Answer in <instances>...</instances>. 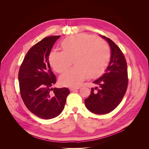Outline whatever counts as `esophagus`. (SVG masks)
<instances>
[{
  "label": "esophagus",
  "instance_id": "esophagus-1",
  "mask_svg": "<svg viewBox=\"0 0 149 149\" xmlns=\"http://www.w3.org/2000/svg\"><path fill=\"white\" fill-rule=\"evenodd\" d=\"M79 89V87H77V88H70V91H75V90H77V89Z\"/></svg>",
  "mask_w": 149,
  "mask_h": 149
}]
</instances>
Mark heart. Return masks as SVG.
I'll return each mask as SVG.
<instances>
[{
  "instance_id": "heart-1",
  "label": "heart",
  "mask_w": 149,
  "mask_h": 149,
  "mask_svg": "<svg viewBox=\"0 0 149 149\" xmlns=\"http://www.w3.org/2000/svg\"><path fill=\"white\" fill-rule=\"evenodd\" d=\"M60 47L62 52H51L48 60L52 68L61 73L68 68L73 60L75 66L60 78L61 84L64 86H78L88 76L97 77L103 73L110 61L109 44L105 40L91 35L70 36L63 40Z\"/></svg>"
}]
</instances>
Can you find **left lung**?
Segmentation results:
<instances>
[{
	"instance_id": "left-lung-1",
	"label": "left lung",
	"mask_w": 149,
	"mask_h": 149,
	"mask_svg": "<svg viewBox=\"0 0 149 149\" xmlns=\"http://www.w3.org/2000/svg\"><path fill=\"white\" fill-rule=\"evenodd\" d=\"M102 37L109 43L111 57L106 73L93 83L98 87L91 89L84 102L87 109L94 114L109 113L123 100L128 86L127 66L124 54L109 38Z\"/></svg>"
}]
</instances>
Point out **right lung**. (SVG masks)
I'll return each instance as SVG.
<instances>
[{
  "label": "right lung",
  "instance_id": "obj_1",
  "mask_svg": "<svg viewBox=\"0 0 149 149\" xmlns=\"http://www.w3.org/2000/svg\"><path fill=\"white\" fill-rule=\"evenodd\" d=\"M60 36L44 38L31 47L24 58L19 72L21 97L27 109L40 118H55L64 109L70 94L66 88H52L56 83L48 56Z\"/></svg>",
  "mask_w": 149,
  "mask_h": 149
}]
</instances>
